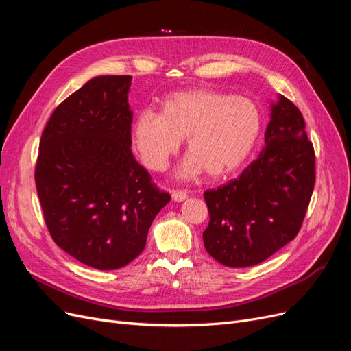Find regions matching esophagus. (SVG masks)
Wrapping results in <instances>:
<instances>
[{
	"label": "esophagus",
	"instance_id": "34e87169",
	"mask_svg": "<svg viewBox=\"0 0 351 351\" xmlns=\"http://www.w3.org/2000/svg\"><path fill=\"white\" fill-rule=\"evenodd\" d=\"M171 197L176 200V202H182L187 197V193L183 192V190H171Z\"/></svg>",
	"mask_w": 351,
	"mask_h": 351
}]
</instances>
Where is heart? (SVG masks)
<instances>
[{"mask_svg": "<svg viewBox=\"0 0 351 351\" xmlns=\"http://www.w3.org/2000/svg\"><path fill=\"white\" fill-rule=\"evenodd\" d=\"M262 129L258 105L215 89H189L169 95L161 114L143 110L132 127L142 162L164 171L187 137L189 155L180 176L193 178L206 169L218 178L239 169L250 155Z\"/></svg>", "mask_w": 351, "mask_h": 351, "instance_id": "heart-1", "label": "heart"}]
</instances>
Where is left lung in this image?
Returning <instances> with one entry per match:
<instances>
[{
	"label": "left lung",
	"mask_w": 351,
	"mask_h": 351,
	"mask_svg": "<svg viewBox=\"0 0 351 351\" xmlns=\"http://www.w3.org/2000/svg\"><path fill=\"white\" fill-rule=\"evenodd\" d=\"M271 110L259 156L237 178L204 193L205 249L226 267H253L284 247L299 234L312 197L315 151L303 115L285 97Z\"/></svg>",
	"instance_id": "1"
}]
</instances>
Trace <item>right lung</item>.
<instances>
[{"label":"right lung","instance_id":"right-lung-1","mask_svg":"<svg viewBox=\"0 0 351 351\" xmlns=\"http://www.w3.org/2000/svg\"><path fill=\"white\" fill-rule=\"evenodd\" d=\"M132 76H98L52 112L40 137L35 182L49 234L70 256L110 271L146 246L171 199L132 154Z\"/></svg>","mask_w":351,"mask_h":351}]
</instances>
